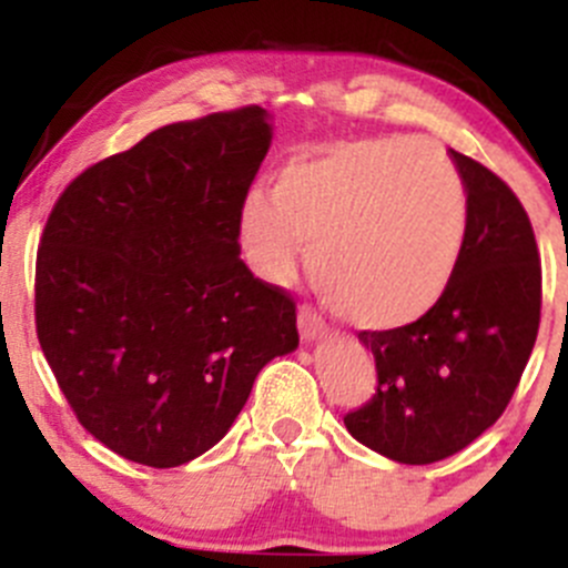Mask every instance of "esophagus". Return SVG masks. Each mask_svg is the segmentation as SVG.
<instances>
[{"instance_id": "1", "label": "esophagus", "mask_w": 568, "mask_h": 568, "mask_svg": "<svg viewBox=\"0 0 568 568\" xmlns=\"http://www.w3.org/2000/svg\"><path fill=\"white\" fill-rule=\"evenodd\" d=\"M296 324H300V332L305 341H316V337H321L326 332L324 318H321L313 307H300V313H296Z\"/></svg>"}]
</instances>
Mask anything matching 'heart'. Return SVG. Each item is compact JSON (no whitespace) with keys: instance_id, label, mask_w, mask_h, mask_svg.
<instances>
[{"instance_id":"b5f03b06","label":"heart","mask_w":568,"mask_h":568,"mask_svg":"<svg viewBox=\"0 0 568 568\" xmlns=\"http://www.w3.org/2000/svg\"><path fill=\"white\" fill-rule=\"evenodd\" d=\"M467 231V189L448 153L417 136L343 142L291 162L255 192L239 236L250 266L288 283L311 250L332 311L365 329L423 318L448 291Z\"/></svg>"}]
</instances>
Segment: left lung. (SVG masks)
<instances>
[{"instance_id":"8db88e82","label":"left lung","mask_w":568,"mask_h":568,"mask_svg":"<svg viewBox=\"0 0 568 568\" xmlns=\"http://www.w3.org/2000/svg\"><path fill=\"white\" fill-rule=\"evenodd\" d=\"M467 189V231L454 280L423 318L363 329L376 393L343 417L348 434L400 464L459 454L506 412L541 321V263L517 194L450 151Z\"/></svg>"}]
</instances>
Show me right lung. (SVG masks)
Wrapping results in <instances>:
<instances>
[{"mask_svg": "<svg viewBox=\"0 0 568 568\" xmlns=\"http://www.w3.org/2000/svg\"><path fill=\"white\" fill-rule=\"evenodd\" d=\"M266 109L162 125L73 178L36 263V326L77 420L123 459L214 448L268 359L300 346L296 302L239 257Z\"/></svg>", "mask_w": 568, "mask_h": 568, "instance_id": "right-lung-1", "label": "right lung"}]
</instances>
